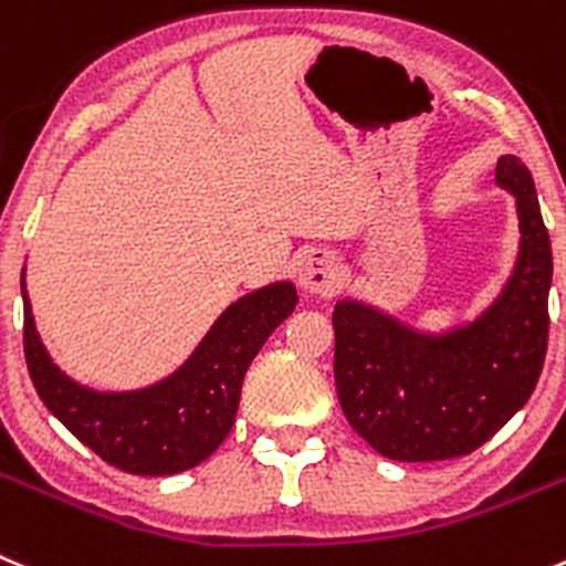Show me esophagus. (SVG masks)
Segmentation results:
<instances>
[{"mask_svg": "<svg viewBox=\"0 0 566 566\" xmlns=\"http://www.w3.org/2000/svg\"><path fill=\"white\" fill-rule=\"evenodd\" d=\"M301 284L313 293H335L340 284V262L332 251L326 248H315L307 253V259L301 262Z\"/></svg>", "mask_w": 566, "mask_h": 566, "instance_id": "34e87169", "label": "esophagus"}]
</instances>
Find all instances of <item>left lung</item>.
<instances>
[{"instance_id":"left-lung-1","label":"left lung","mask_w":566,"mask_h":566,"mask_svg":"<svg viewBox=\"0 0 566 566\" xmlns=\"http://www.w3.org/2000/svg\"><path fill=\"white\" fill-rule=\"evenodd\" d=\"M497 181L516 195L522 245L514 276L483 318L447 337H421L355 301L332 313L343 416L390 461L474 452L531 399L545 366L551 237L525 164L503 156Z\"/></svg>"}]
</instances>
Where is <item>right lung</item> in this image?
I'll use <instances>...</instances> for the list:
<instances>
[{"label": "right lung", "mask_w": 566, "mask_h": 566, "mask_svg": "<svg viewBox=\"0 0 566 566\" xmlns=\"http://www.w3.org/2000/svg\"><path fill=\"white\" fill-rule=\"evenodd\" d=\"M24 298V357L41 402L88 450L128 474L198 467L231 432L242 377L271 332L295 310V287L271 284L231 304L172 377L134 394H97L52 366Z\"/></svg>", "instance_id": "add662e5"}]
</instances>
